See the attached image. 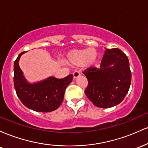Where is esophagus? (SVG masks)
I'll return each mask as SVG.
<instances>
[{"label":"esophagus","mask_w":148,"mask_h":148,"mask_svg":"<svg viewBox=\"0 0 148 148\" xmlns=\"http://www.w3.org/2000/svg\"><path fill=\"white\" fill-rule=\"evenodd\" d=\"M80 72L79 71H75L74 73H73V76H74V79H76L80 76Z\"/></svg>","instance_id":"esophagus-1"}]
</instances>
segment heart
I'll return each instance as SVG.
<instances>
[{
    "label": "heart",
    "mask_w": 148,
    "mask_h": 148,
    "mask_svg": "<svg viewBox=\"0 0 148 148\" xmlns=\"http://www.w3.org/2000/svg\"><path fill=\"white\" fill-rule=\"evenodd\" d=\"M98 56L97 51L94 49L73 50L67 54L64 62L72 65L81 66L84 64L92 67L97 63Z\"/></svg>",
    "instance_id": "b5f03b06"
}]
</instances>
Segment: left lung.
<instances>
[{
    "instance_id": "1",
    "label": "left lung",
    "mask_w": 148,
    "mask_h": 148,
    "mask_svg": "<svg viewBox=\"0 0 148 148\" xmlns=\"http://www.w3.org/2000/svg\"><path fill=\"white\" fill-rule=\"evenodd\" d=\"M84 74L88 81L85 93L100 108L119 104L128 92L132 81L128 58L119 49H106L99 68L90 67Z\"/></svg>"
}]
</instances>
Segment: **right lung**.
<instances>
[{
  "label": "right lung",
  "mask_w": 148,
  "mask_h": 148,
  "mask_svg": "<svg viewBox=\"0 0 148 148\" xmlns=\"http://www.w3.org/2000/svg\"><path fill=\"white\" fill-rule=\"evenodd\" d=\"M26 51L21 53L14 63V85L16 95L23 104L35 111L48 113L56 110L64 99L66 88L72 82V74L64 79L53 76L35 83H29L18 65L20 58Z\"/></svg>",
  "instance_id": "add662e5"
}]
</instances>
